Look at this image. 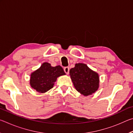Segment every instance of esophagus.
Segmentation results:
<instances>
[{
    "instance_id": "1",
    "label": "esophagus",
    "mask_w": 133,
    "mask_h": 133,
    "mask_svg": "<svg viewBox=\"0 0 133 133\" xmlns=\"http://www.w3.org/2000/svg\"><path fill=\"white\" fill-rule=\"evenodd\" d=\"M64 71L67 75H68L69 73V67H65L64 68Z\"/></svg>"
}]
</instances>
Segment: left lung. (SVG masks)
I'll return each instance as SVG.
<instances>
[{"label":"left lung","instance_id":"left-lung-1","mask_svg":"<svg viewBox=\"0 0 133 133\" xmlns=\"http://www.w3.org/2000/svg\"><path fill=\"white\" fill-rule=\"evenodd\" d=\"M69 73L76 90L83 95H91L98 90V73L92 70L85 64H76L74 68L70 70Z\"/></svg>","mask_w":133,"mask_h":133}]
</instances>
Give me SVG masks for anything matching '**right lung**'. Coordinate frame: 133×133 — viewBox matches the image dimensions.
<instances>
[{"instance_id": "1", "label": "right lung", "mask_w": 133, "mask_h": 133, "mask_svg": "<svg viewBox=\"0 0 133 133\" xmlns=\"http://www.w3.org/2000/svg\"><path fill=\"white\" fill-rule=\"evenodd\" d=\"M65 75L66 73L60 66L52 67L50 63L44 62L39 69L31 73L30 84L39 93H46L53 88L58 77Z\"/></svg>"}]
</instances>
